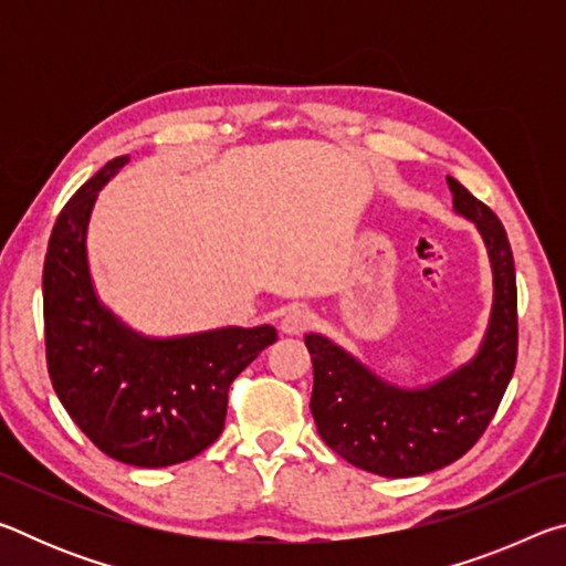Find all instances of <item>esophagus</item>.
<instances>
[{"instance_id":"34e87169","label":"esophagus","mask_w":566,"mask_h":566,"mask_svg":"<svg viewBox=\"0 0 566 566\" xmlns=\"http://www.w3.org/2000/svg\"><path fill=\"white\" fill-rule=\"evenodd\" d=\"M310 324H312V314L302 310V306H292V310L284 312L280 329L284 334H290V337H300V334L310 329Z\"/></svg>"}]
</instances>
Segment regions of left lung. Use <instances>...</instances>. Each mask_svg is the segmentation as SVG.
<instances>
[{"label":"left lung","instance_id":"left-lung-1","mask_svg":"<svg viewBox=\"0 0 566 566\" xmlns=\"http://www.w3.org/2000/svg\"><path fill=\"white\" fill-rule=\"evenodd\" d=\"M454 209L472 219L490 252L494 306L476 357L424 389H399L371 375L337 344L306 334L312 417L319 437L349 464L381 476H417L457 462L500 409L516 364V274L510 239L490 207L447 177Z\"/></svg>","mask_w":566,"mask_h":566}]
</instances>
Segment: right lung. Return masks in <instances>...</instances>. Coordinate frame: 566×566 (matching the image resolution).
<instances>
[{
  "mask_svg": "<svg viewBox=\"0 0 566 566\" xmlns=\"http://www.w3.org/2000/svg\"><path fill=\"white\" fill-rule=\"evenodd\" d=\"M127 161H107L54 222L42 274L46 369L94 447L124 464L169 467L222 434L229 385L276 342V332L264 324L147 339L99 304L87 266V224L99 189Z\"/></svg>",
  "mask_w": 566,
  "mask_h": 566,
  "instance_id": "add662e5",
  "label": "right lung"
}]
</instances>
